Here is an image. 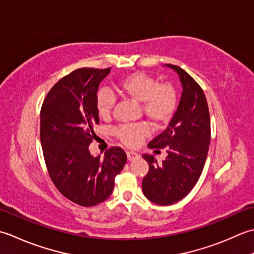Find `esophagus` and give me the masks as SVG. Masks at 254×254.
I'll return each instance as SVG.
<instances>
[{"mask_svg":"<svg viewBox=\"0 0 254 254\" xmlns=\"http://www.w3.org/2000/svg\"><path fill=\"white\" fill-rule=\"evenodd\" d=\"M139 158H140V156L136 152H127V159L129 161H134V160H138Z\"/></svg>","mask_w":254,"mask_h":254,"instance_id":"obj_1","label":"esophagus"}]
</instances>
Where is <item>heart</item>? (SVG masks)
Returning <instances> with one entry per match:
<instances>
[{"label":"heart","mask_w":254,"mask_h":254,"mask_svg":"<svg viewBox=\"0 0 254 254\" xmlns=\"http://www.w3.org/2000/svg\"><path fill=\"white\" fill-rule=\"evenodd\" d=\"M116 93L123 98L140 103V108L153 126H162L170 122L178 107L177 91L169 83H159L157 79L143 72L124 76L114 85ZM115 100L107 92H98L96 111L103 120L111 116ZM118 140L128 147H134L147 134V127L139 125L122 126L115 131Z\"/></svg>","instance_id":"1"}]
</instances>
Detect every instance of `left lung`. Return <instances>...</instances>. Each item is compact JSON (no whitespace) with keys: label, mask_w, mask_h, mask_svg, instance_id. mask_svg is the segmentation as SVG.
Masks as SVG:
<instances>
[{"label":"left lung","mask_w":254,"mask_h":254,"mask_svg":"<svg viewBox=\"0 0 254 254\" xmlns=\"http://www.w3.org/2000/svg\"><path fill=\"white\" fill-rule=\"evenodd\" d=\"M165 65L179 74L183 91L168 127L148 147L165 148L168 157L159 164L153 156H142L149 164L142 192L150 201L162 206L177 203L192 190L203 171L210 143L209 111L203 90L180 66Z\"/></svg>","instance_id":"1"}]
</instances>
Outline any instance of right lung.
<instances>
[{"instance_id": "right-lung-1", "label": "right lung", "mask_w": 254, "mask_h": 254, "mask_svg": "<svg viewBox=\"0 0 254 254\" xmlns=\"http://www.w3.org/2000/svg\"><path fill=\"white\" fill-rule=\"evenodd\" d=\"M111 68H81L51 87L40 111V141L48 173L59 192L73 203L91 207L110 197L127 156L113 147L104 157L89 146L100 123L96 94Z\"/></svg>"}]
</instances>
